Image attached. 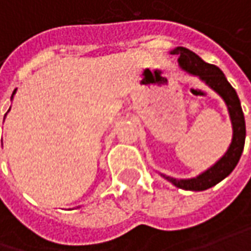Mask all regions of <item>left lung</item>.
<instances>
[{"label": "left lung", "mask_w": 251, "mask_h": 251, "mask_svg": "<svg viewBox=\"0 0 251 251\" xmlns=\"http://www.w3.org/2000/svg\"><path fill=\"white\" fill-rule=\"evenodd\" d=\"M173 55H177L179 65L184 72L198 76L200 81H203L209 88H212L216 94L222 96L225 103L227 105L230 121L233 126V138L228 146L227 152L222 156L212 168L204 170L199 176L192 179H175L166 175H162L166 180L173 183L176 187L183 190H193L201 192L206 189L213 187L214 184L222 182L225 177L233 172L236 165L240 160V156L243 153L244 139H246V124H244V115L240 105V99L236 94L234 88L228 83L225 74L212 64L204 62L195 52L189 51L187 48L177 47L170 52Z\"/></svg>", "instance_id": "left-lung-1"}]
</instances>
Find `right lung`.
Listing matches in <instances>:
<instances>
[{"mask_svg": "<svg viewBox=\"0 0 251 251\" xmlns=\"http://www.w3.org/2000/svg\"><path fill=\"white\" fill-rule=\"evenodd\" d=\"M15 91H17V89H15ZM15 91H14V94H15ZM14 94H12V96H11V99L14 98ZM8 111H9V109H8ZM5 115H7V113H5Z\"/></svg>", "mask_w": 251, "mask_h": 251, "instance_id": "obj_1", "label": "right lung"}]
</instances>
